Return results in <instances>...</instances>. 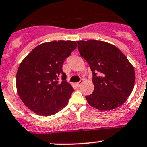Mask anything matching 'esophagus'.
Returning a JSON list of instances; mask_svg holds the SVG:
<instances>
[{
	"label": "esophagus",
	"mask_w": 147,
	"mask_h": 147,
	"mask_svg": "<svg viewBox=\"0 0 147 147\" xmlns=\"http://www.w3.org/2000/svg\"><path fill=\"white\" fill-rule=\"evenodd\" d=\"M83 82H84V80H81L80 81V82H77V83H76V85H77V87H80V86H81V84H82Z\"/></svg>",
	"instance_id": "obj_1"
}]
</instances>
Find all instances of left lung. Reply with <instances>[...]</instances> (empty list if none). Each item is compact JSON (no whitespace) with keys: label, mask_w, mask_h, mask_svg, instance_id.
<instances>
[{"label":"left lung","mask_w":147,"mask_h":147,"mask_svg":"<svg viewBox=\"0 0 147 147\" xmlns=\"http://www.w3.org/2000/svg\"><path fill=\"white\" fill-rule=\"evenodd\" d=\"M81 57L92 72L94 91L86 96L89 105L111 110L124 103L132 92L135 72L128 59L116 47L103 41H78Z\"/></svg>","instance_id":"1"}]
</instances>
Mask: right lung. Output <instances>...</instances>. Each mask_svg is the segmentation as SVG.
Returning a JSON list of instances; mask_svg holds the SVG:
<instances>
[{"label": "right lung", "mask_w": 147, "mask_h": 147, "mask_svg": "<svg viewBox=\"0 0 147 147\" xmlns=\"http://www.w3.org/2000/svg\"><path fill=\"white\" fill-rule=\"evenodd\" d=\"M78 47L75 41H52L35 47L19 65L16 87L28 109L41 116H50L68 104L74 89L65 80V59ZM61 76L63 80L59 82Z\"/></svg>", "instance_id": "1"}]
</instances>
